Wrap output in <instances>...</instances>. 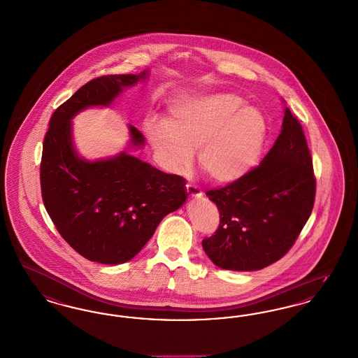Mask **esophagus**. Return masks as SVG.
I'll list each match as a JSON object with an SVG mask.
<instances>
[{
  "label": "esophagus",
  "mask_w": 358,
  "mask_h": 358,
  "mask_svg": "<svg viewBox=\"0 0 358 358\" xmlns=\"http://www.w3.org/2000/svg\"><path fill=\"white\" fill-rule=\"evenodd\" d=\"M187 194L192 198H201L202 196V189L201 187L194 185V183H187L186 185Z\"/></svg>",
  "instance_id": "34e87169"
}]
</instances>
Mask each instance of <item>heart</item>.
Instances as JSON below:
<instances>
[{
  "label": "heart",
  "instance_id": "1",
  "mask_svg": "<svg viewBox=\"0 0 358 358\" xmlns=\"http://www.w3.org/2000/svg\"><path fill=\"white\" fill-rule=\"evenodd\" d=\"M243 106L234 94L175 101L166 124L151 123L147 135L172 171H183L198 150L201 170L217 183H230L257 163L267 136L264 113Z\"/></svg>",
  "mask_w": 358,
  "mask_h": 358
}]
</instances>
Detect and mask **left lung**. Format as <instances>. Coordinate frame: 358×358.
Returning <instances> with one entry per match:
<instances>
[{"instance_id":"8db88e82","label":"left lung","mask_w":358,"mask_h":358,"mask_svg":"<svg viewBox=\"0 0 358 358\" xmlns=\"http://www.w3.org/2000/svg\"><path fill=\"white\" fill-rule=\"evenodd\" d=\"M206 195L218 207L219 226L202 246L218 267L261 270L287 254L315 199L310 150L290 109H285L280 135L261 164Z\"/></svg>"}]
</instances>
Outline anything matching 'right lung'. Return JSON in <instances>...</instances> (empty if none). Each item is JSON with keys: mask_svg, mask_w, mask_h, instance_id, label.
Instances as JSON below:
<instances>
[{"mask_svg": "<svg viewBox=\"0 0 358 358\" xmlns=\"http://www.w3.org/2000/svg\"><path fill=\"white\" fill-rule=\"evenodd\" d=\"M141 75H107L84 84L50 117L40 163L43 202L64 241L84 258L104 264L132 259L167 214L187 198L186 180L122 152L81 160L72 145L71 119L91 106H108ZM131 143L144 138L129 125Z\"/></svg>", "mask_w": 358, "mask_h": 358, "instance_id": "add662e5", "label": "right lung"}]
</instances>
